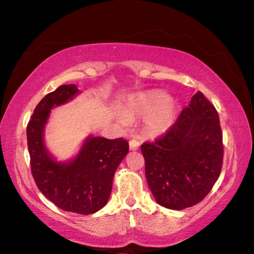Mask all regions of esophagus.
<instances>
[{"label":"esophagus","instance_id":"34e87169","mask_svg":"<svg viewBox=\"0 0 254 254\" xmlns=\"http://www.w3.org/2000/svg\"><path fill=\"white\" fill-rule=\"evenodd\" d=\"M128 144H130L131 150H136V149H139V147H140L139 141L135 140V139H132V140L128 141Z\"/></svg>","mask_w":254,"mask_h":254}]
</instances>
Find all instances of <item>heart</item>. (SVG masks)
<instances>
[{"mask_svg": "<svg viewBox=\"0 0 254 254\" xmlns=\"http://www.w3.org/2000/svg\"><path fill=\"white\" fill-rule=\"evenodd\" d=\"M127 117L145 119L144 128L150 135H159L173 127L176 119V103L160 91L140 94L127 111ZM127 123V120L123 119Z\"/></svg>", "mask_w": 254, "mask_h": 254, "instance_id": "b5f03b06", "label": "heart"}]
</instances>
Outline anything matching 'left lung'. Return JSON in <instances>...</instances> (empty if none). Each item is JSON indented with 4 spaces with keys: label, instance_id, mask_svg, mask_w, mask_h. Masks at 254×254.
Segmentation results:
<instances>
[{
    "label": "left lung",
    "instance_id": "1",
    "mask_svg": "<svg viewBox=\"0 0 254 254\" xmlns=\"http://www.w3.org/2000/svg\"><path fill=\"white\" fill-rule=\"evenodd\" d=\"M141 151L157 203L184 209L203 200L221 174L224 156L220 118L201 92L191 97L168 131Z\"/></svg>",
    "mask_w": 254,
    "mask_h": 254
}]
</instances>
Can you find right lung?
<instances>
[{"instance_id": "1", "label": "right lung", "mask_w": 254, "mask_h": 254, "mask_svg": "<svg viewBox=\"0 0 254 254\" xmlns=\"http://www.w3.org/2000/svg\"><path fill=\"white\" fill-rule=\"evenodd\" d=\"M78 93L76 85H62L42 98L27 127L30 166L37 187L47 198L66 212L93 214L110 198L115 170L127 156L123 137L109 140L89 136L74 160L57 162L47 151L44 128L50 110L65 104Z\"/></svg>"}]
</instances>
